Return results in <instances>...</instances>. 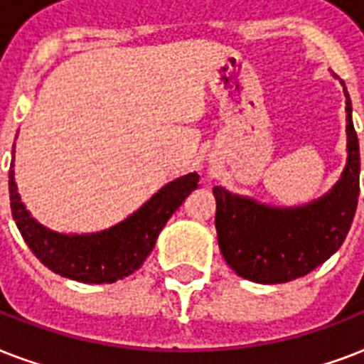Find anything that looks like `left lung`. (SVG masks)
<instances>
[{
  "mask_svg": "<svg viewBox=\"0 0 364 364\" xmlns=\"http://www.w3.org/2000/svg\"><path fill=\"white\" fill-rule=\"evenodd\" d=\"M344 85V82H342ZM346 90V87H344ZM348 113V164L334 188L304 208L276 210L213 188L219 247L238 276L257 283H287L323 264L344 243L359 200V139Z\"/></svg>",
  "mask_w": 364,
  "mask_h": 364,
  "instance_id": "1",
  "label": "left lung"
}]
</instances>
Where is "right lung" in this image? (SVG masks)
<instances>
[{
    "label": "right lung",
    "mask_w": 364,
    "mask_h": 364,
    "mask_svg": "<svg viewBox=\"0 0 364 364\" xmlns=\"http://www.w3.org/2000/svg\"><path fill=\"white\" fill-rule=\"evenodd\" d=\"M198 173H188L160 188L147 204L117 227L98 234H58L41 227L26 211L9 170L11 213L31 253L54 274L82 283H113L130 276L147 259L173 211L198 187Z\"/></svg>",
    "instance_id": "1"
}]
</instances>
